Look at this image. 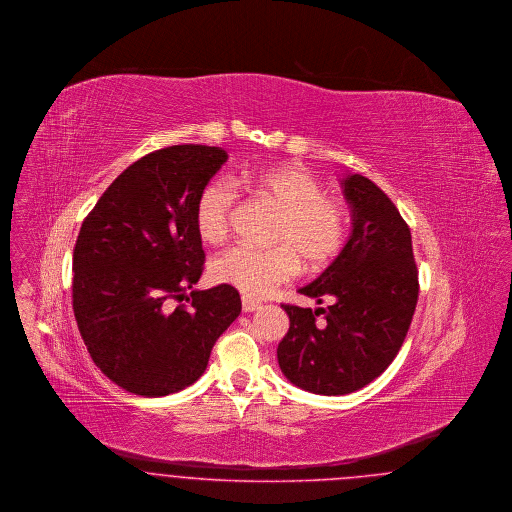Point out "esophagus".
Wrapping results in <instances>:
<instances>
[{"instance_id":"34e87169","label":"esophagus","mask_w":512,"mask_h":512,"mask_svg":"<svg viewBox=\"0 0 512 512\" xmlns=\"http://www.w3.org/2000/svg\"><path fill=\"white\" fill-rule=\"evenodd\" d=\"M261 307V303L259 301L251 300V298H241V309L245 311V313H253V311H257Z\"/></svg>"}]
</instances>
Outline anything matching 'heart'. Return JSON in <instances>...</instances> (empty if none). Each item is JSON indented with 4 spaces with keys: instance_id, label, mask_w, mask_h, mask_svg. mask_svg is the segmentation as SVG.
<instances>
[{
    "instance_id": "b5f03b06",
    "label": "heart",
    "mask_w": 512,
    "mask_h": 512,
    "mask_svg": "<svg viewBox=\"0 0 512 512\" xmlns=\"http://www.w3.org/2000/svg\"><path fill=\"white\" fill-rule=\"evenodd\" d=\"M241 183L280 211L272 226V249L238 245L211 263L214 282L261 300L307 272L329 269L342 253L350 216L344 201L325 193L321 178L301 162H282L249 170ZM236 189L222 180L207 183L195 201V230L205 243H222L232 228Z\"/></svg>"
}]
</instances>
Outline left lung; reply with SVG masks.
Listing matches in <instances>:
<instances>
[{"instance_id": "left-lung-1", "label": "left lung", "mask_w": 512, "mask_h": 512, "mask_svg": "<svg viewBox=\"0 0 512 512\" xmlns=\"http://www.w3.org/2000/svg\"><path fill=\"white\" fill-rule=\"evenodd\" d=\"M342 191L352 234L331 267L300 288L331 305H282L290 329L276 350L290 383L327 396L360 391L391 365L420 292L412 234L391 199L360 174L346 176Z\"/></svg>"}]
</instances>
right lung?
I'll use <instances>...</instances> for the list:
<instances>
[{
    "label": "right lung",
    "instance_id": "right-lung-1",
    "mask_svg": "<svg viewBox=\"0 0 512 512\" xmlns=\"http://www.w3.org/2000/svg\"><path fill=\"white\" fill-rule=\"evenodd\" d=\"M226 160L205 145L151 152L112 181L81 226L77 327L96 367L125 391L166 396L193 385L240 315L232 286L188 291L205 263L195 201Z\"/></svg>",
    "mask_w": 512,
    "mask_h": 512
}]
</instances>
